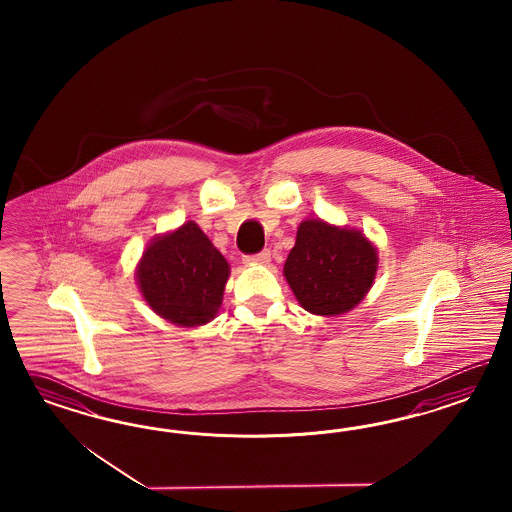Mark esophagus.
<instances>
[{
    "label": "esophagus",
    "mask_w": 512,
    "mask_h": 512,
    "mask_svg": "<svg viewBox=\"0 0 512 512\" xmlns=\"http://www.w3.org/2000/svg\"><path fill=\"white\" fill-rule=\"evenodd\" d=\"M244 263H246V264H268V263H270V251H268V249H263V251H259V253H255V255H246V257H244Z\"/></svg>",
    "instance_id": "obj_1"
}]
</instances>
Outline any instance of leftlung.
I'll return each mask as SVG.
<instances>
[{"mask_svg": "<svg viewBox=\"0 0 512 512\" xmlns=\"http://www.w3.org/2000/svg\"><path fill=\"white\" fill-rule=\"evenodd\" d=\"M377 251L353 229L321 219L300 223L283 272L296 300L315 315L353 310L372 287Z\"/></svg>", "mask_w": 512, "mask_h": 512, "instance_id": "1", "label": "left lung"}]
</instances>
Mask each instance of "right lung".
<instances>
[{
    "mask_svg": "<svg viewBox=\"0 0 512 512\" xmlns=\"http://www.w3.org/2000/svg\"><path fill=\"white\" fill-rule=\"evenodd\" d=\"M140 291L150 308L180 326L212 321L223 300L229 263L208 236L189 221L155 238L137 270Z\"/></svg>",
    "mask_w": 512,
    "mask_h": 512,
    "instance_id": "1",
    "label": "right lung"
}]
</instances>
